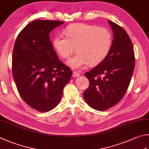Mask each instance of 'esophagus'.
Returning <instances> with one entry per match:
<instances>
[{
	"mask_svg": "<svg viewBox=\"0 0 149 149\" xmlns=\"http://www.w3.org/2000/svg\"><path fill=\"white\" fill-rule=\"evenodd\" d=\"M80 75V74L78 71H73V72H72V77H78Z\"/></svg>",
	"mask_w": 149,
	"mask_h": 149,
	"instance_id": "34e87169",
	"label": "esophagus"
}]
</instances>
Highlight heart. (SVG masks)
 Instances as JSON below:
<instances>
[{
	"mask_svg": "<svg viewBox=\"0 0 149 149\" xmlns=\"http://www.w3.org/2000/svg\"><path fill=\"white\" fill-rule=\"evenodd\" d=\"M66 36L58 33L53 40V46L61 58H69L77 46V54L67 61L72 69H82L90 63L97 65L107 57L112 45L109 30L96 25L77 23L64 30Z\"/></svg>",
	"mask_w": 149,
	"mask_h": 149,
	"instance_id": "1",
	"label": "heart"
}]
</instances>
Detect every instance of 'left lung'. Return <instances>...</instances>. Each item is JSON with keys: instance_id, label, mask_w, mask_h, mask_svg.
Returning a JSON list of instances; mask_svg holds the SVG:
<instances>
[{"instance_id": "8db88e82", "label": "left lung", "mask_w": 149, "mask_h": 149, "mask_svg": "<svg viewBox=\"0 0 149 149\" xmlns=\"http://www.w3.org/2000/svg\"><path fill=\"white\" fill-rule=\"evenodd\" d=\"M113 40L108 55L102 62L85 73L89 86L84 92L89 106L104 111L124 97L132 77L135 56L132 43L125 30L108 20Z\"/></svg>"}]
</instances>
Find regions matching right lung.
Returning a JSON list of instances; mask_svg holds the SVG:
<instances>
[{
  "label": "right lung",
  "mask_w": 149,
  "mask_h": 149,
  "mask_svg": "<svg viewBox=\"0 0 149 149\" xmlns=\"http://www.w3.org/2000/svg\"><path fill=\"white\" fill-rule=\"evenodd\" d=\"M63 21L36 20L19 33L12 54V74L20 96L40 112L51 110L61 99L72 71L59 59L49 33Z\"/></svg>",
  "instance_id": "right-lung-1"
}]
</instances>
